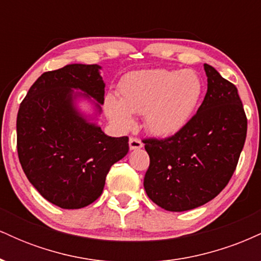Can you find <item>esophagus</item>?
<instances>
[{
	"mask_svg": "<svg viewBox=\"0 0 261 261\" xmlns=\"http://www.w3.org/2000/svg\"><path fill=\"white\" fill-rule=\"evenodd\" d=\"M128 146H130V149H140L142 148V142L139 139H135V137H131L130 140H128Z\"/></svg>",
	"mask_w": 261,
	"mask_h": 261,
	"instance_id": "obj_1",
	"label": "esophagus"
}]
</instances>
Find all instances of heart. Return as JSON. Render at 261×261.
I'll return each instance as SVG.
<instances>
[{
  "instance_id": "heart-1",
  "label": "heart",
  "mask_w": 261,
  "mask_h": 261,
  "mask_svg": "<svg viewBox=\"0 0 261 261\" xmlns=\"http://www.w3.org/2000/svg\"><path fill=\"white\" fill-rule=\"evenodd\" d=\"M202 93L201 77L193 70L137 71L121 80L119 99L108 95L106 109L119 127H131V113L140 114L147 133L170 137L191 121Z\"/></svg>"
}]
</instances>
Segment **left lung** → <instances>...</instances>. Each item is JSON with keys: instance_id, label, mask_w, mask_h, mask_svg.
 <instances>
[{"instance_id": "obj_1", "label": "left lung", "mask_w": 261, "mask_h": 261, "mask_svg": "<svg viewBox=\"0 0 261 261\" xmlns=\"http://www.w3.org/2000/svg\"><path fill=\"white\" fill-rule=\"evenodd\" d=\"M205 99L191 121L166 140L143 141L149 167L146 194L167 211L205 205L228 184L247 137V116L234 85L203 64Z\"/></svg>"}]
</instances>
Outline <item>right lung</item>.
<instances>
[{"instance_id":"1","label":"right lung","mask_w":261,"mask_h":261,"mask_svg":"<svg viewBox=\"0 0 261 261\" xmlns=\"http://www.w3.org/2000/svg\"><path fill=\"white\" fill-rule=\"evenodd\" d=\"M101 66L70 64L41 74L17 115V149L31 184L61 208H82L103 193L128 139L98 125L104 103ZM89 106L88 110L82 104Z\"/></svg>"}]
</instances>
